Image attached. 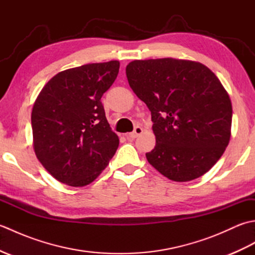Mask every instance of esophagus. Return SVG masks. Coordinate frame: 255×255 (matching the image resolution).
<instances>
[{"label":"esophagus","instance_id":"1","mask_svg":"<svg viewBox=\"0 0 255 255\" xmlns=\"http://www.w3.org/2000/svg\"><path fill=\"white\" fill-rule=\"evenodd\" d=\"M142 131H143V129L140 126H137V127H134L132 132H129V133L126 134V138L129 139V140L134 139V138H137L138 136H140V134L142 133Z\"/></svg>","mask_w":255,"mask_h":255}]
</instances>
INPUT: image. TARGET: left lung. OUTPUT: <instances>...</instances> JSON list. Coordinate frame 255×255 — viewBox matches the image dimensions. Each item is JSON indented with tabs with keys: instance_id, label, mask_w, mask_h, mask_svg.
Returning a JSON list of instances; mask_svg holds the SVG:
<instances>
[{
	"instance_id": "8db88e82",
	"label": "left lung",
	"mask_w": 255,
	"mask_h": 255,
	"mask_svg": "<svg viewBox=\"0 0 255 255\" xmlns=\"http://www.w3.org/2000/svg\"><path fill=\"white\" fill-rule=\"evenodd\" d=\"M133 93L151 112L155 147L149 163L174 182L204 175L231 136L232 105L219 79L203 63L162 58L126 67Z\"/></svg>"
}]
</instances>
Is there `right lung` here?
<instances>
[{
	"label": "right lung",
	"mask_w": 255,
	"mask_h": 255,
	"mask_svg": "<svg viewBox=\"0 0 255 255\" xmlns=\"http://www.w3.org/2000/svg\"><path fill=\"white\" fill-rule=\"evenodd\" d=\"M119 71V61L64 70L42 88L32 106V147L42 166L66 185H89L119 144L101 99Z\"/></svg>",
	"instance_id": "1"
}]
</instances>
